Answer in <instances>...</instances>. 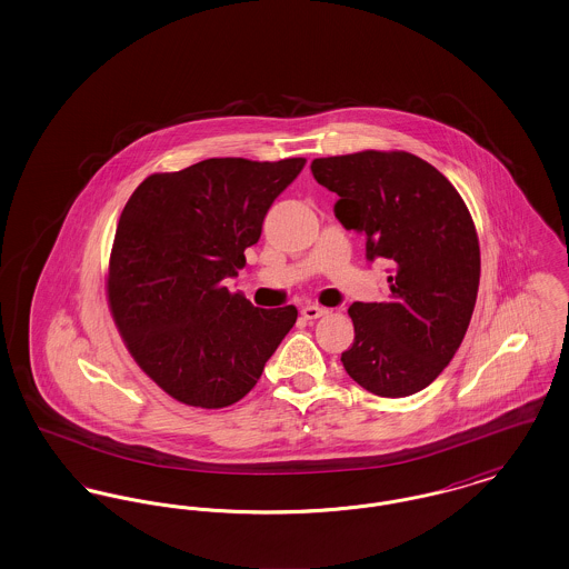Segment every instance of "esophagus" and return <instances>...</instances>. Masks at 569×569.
Masks as SVG:
<instances>
[{
    "label": "esophagus",
    "mask_w": 569,
    "mask_h": 569,
    "mask_svg": "<svg viewBox=\"0 0 569 569\" xmlns=\"http://www.w3.org/2000/svg\"><path fill=\"white\" fill-rule=\"evenodd\" d=\"M326 313H328V309L320 307V305H307V307H302V318H305V320H318V318H322Z\"/></svg>",
    "instance_id": "34e87169"
}]
</instances>
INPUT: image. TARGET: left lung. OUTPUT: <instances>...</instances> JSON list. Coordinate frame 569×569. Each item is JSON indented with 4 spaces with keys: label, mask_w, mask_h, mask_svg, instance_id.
<instances>
[{
    "label": "left lung",
    "mask_w": 569,
    "mask_h": 569,
    "mask_svg": "<svg viewBox=\"0 0 569 569\" xmlns=\"http://www.w3.org/2000/svg\"><path fill=\"white\" fill-rule=\"evenodd\" d=\"M335 191V217L367 237V260L390 264L388 298L353 302L348 376L378 397L427 388L455 358L480 283L476 226L455 186L406 151H362L311 162Z\"/></svg>",
    "instance_id": "8db88e82"
}]
</instances>
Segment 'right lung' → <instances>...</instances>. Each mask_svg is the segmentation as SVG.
Segmentation results:
<instances>
[{
    "instance_id": "right-lung-1",
    "label": "right lung",
    "mask_w": 569,
    "mask_h": 569,
    "mask_svg": "<svg viewBox=\"0 0 569 569\" xmlns=\"http://www.w3.org/2000/svg\"><path fill=\"white\" fill-rule=\"evenodd\" d=\"M305 162L213 158L151 174L128 200L110 253V311L140 369L177 401H241L297 322V307L258 309L223 279L243 269Z\"/></svg>"
}]
</instances>
